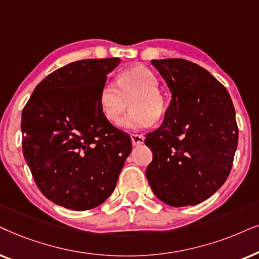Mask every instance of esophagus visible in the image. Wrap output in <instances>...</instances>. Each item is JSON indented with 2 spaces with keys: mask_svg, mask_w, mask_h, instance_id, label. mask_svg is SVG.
Returning a JSON list of instances; mask_svg holds the SVG:
<instances>
[{
  "mask_svg": "<svg viewBox=\"0 0 259 259\" xmlns=\"http://www.w3.org/2000/svg\"><path fill=\"white\" fill-rule=\"evenodd\" d=\"M130 137H132L133 146H141L144 142V136L140 135V134H132Z\"/></svg>",
  "mask_w": 259,
  "mask_h": 259,
  "instance_id": "esophagus-1",
  "label": "esophagus"
}]
</instances>
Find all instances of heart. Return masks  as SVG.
<instances>
[{"mask_svg":"<svg viewBox=\"0 0 259 259\" xmlns=\"http://www.w3.org/2000/svg\"><path fill=\"white\" fill-rule=\"evenodd\" d=\"M99 108L109 122H116L132 104L133 110L119 122L126 130L146 129L161 119L167 103L158 90V78L150 68L133 66L123 70L117 82L108 81L99 92Z\"/></svg>","mask_w":259,"mask_h":259,"instance_id":"b5f03b06","label":"heart"}]
</instances>
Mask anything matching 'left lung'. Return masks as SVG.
I'll return each mask as SVG.
<instances>
[{"label":"left lung","mask_w":259,"mask_h":259,"mask_svg":"<svg viewBox=\"0 0 259 259\" xmlns=\"http://www.w3.org/2000/svg\"><path fill=\"white\" fill-rule=\"evenodd\" d=\"M171 92L164 120L146 135L153 153L146 177L164 204L198 205L224 185L233 164L238 125L231 97L204 67L185 59L151 60Z\"/></svg>","instance_id":"8db88e82"}]
</instances>
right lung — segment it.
<instances>
[{
    "label": "right lung",
    "instance_id": "right-lung-1",
    "mask_svg": "<svg viewBox=\"0 0 259 259\" xmlns=\"http://www.w3.org/2000/svg\"><path fill=\"white\" fill-rule=\"evenodd\" d=\"M118 58L85 59L40 81L22 111V151L40 192L86 211L113 192L132 139L103 116L99 92Z\"/></svg>",
    "mask_w": 259,
    "mask_h": 259
}]
</instances>
